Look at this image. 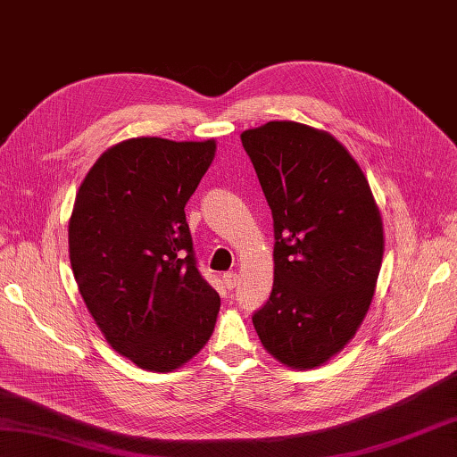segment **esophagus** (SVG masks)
I'll use <instances>...</instances> for the list:
<instances>
[{
	"label": "esophagus",
	"mask_w": 457,
	"mask_h": 457,
	"mask_svg": "<svg viewBox=\"0 0 457 457\" xmlns=\"http://www.w3.org/2000/svg\"><path fill=\"white\" fill-rule=\"evenodd\" d=\"M237 282H239V277L236 272H226L224 274V284H226V288L228 290H233L237 286Z\"/></svg>",
	"instance_id": "1"
}]
</instances>
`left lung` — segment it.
Returning <instances> with one entry per match:
<instances>
[{
    "instance_id": "left-lung-1",
    "label": "left lung",
    "mask_w": 457,
    "mask_h": 457,
    "mask_svg": "<svg viewBox=\"0 0 457 457\" xmlns=\"http://www.w3.org/2000/svg\"><path fill=\"white\" fill-rule=\"evenodd\" d=\"M241 144L274 220V284L254 331L278 362L312 370L341 353L372 303L379 208L356 159L325 130L272 120Z\"/></svg>"
}]
</instances>
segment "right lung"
<instances>
[{
    "mask_svg": "<svg viewBox=\"0 0 457 457\" xmlns=\"http://www.w3.org/2000/svg\"><path fill=\"white\" fill-rule=\"evenodd\" d=\"M216 142L130 137L103 152L73 203L68 243L81 298L116 353L173 372L214 333L220 295L196 269L185 204Z\"/></svg>",
    "mask_w": 457,
    "mask_h": 457,
    "instance_id": "1",
    "label": "right lung"
}]
</instances>
